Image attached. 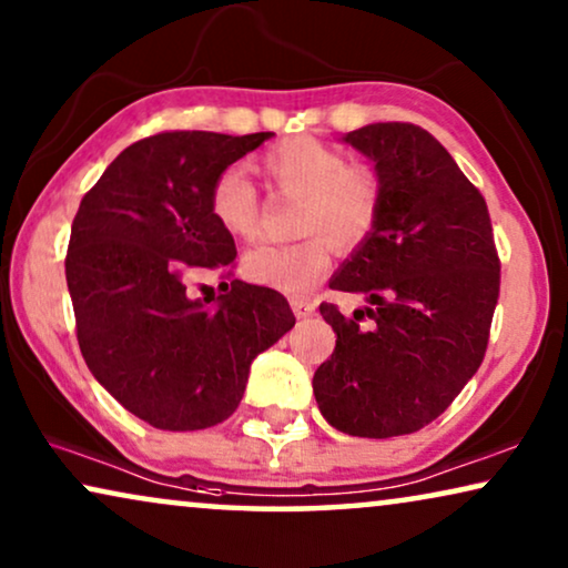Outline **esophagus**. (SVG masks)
<instances>
[{"mask_svg":"<svg viewBox=\"0 0 568 568\" xmlns=\"http://www.w3.org/2000/svg\"><path fill=\"white\" fill-rule=\"evenodd\" d=\"M292 310L297 317H310L315 313V302H310L305 297H292Z\"/></svg>","mask_w":568,"mask_h":568,"instance_id":"obj_1","label":"esophagus"}]
</instances>
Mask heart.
Instances as JSON below:
<instances>
[{
    "instance_id": "obj_1",
    "label": "heart",
    "mask_w": 568,
    "mask_h": 568,
    "mask_svg": "<svg viewBox=\"0 0 568 568\" xmlns=\"http://www.w3.org/2000/svg\"><path fill=\"white\" fill-rule=\"evenodd\" d=\"M271 189L302 199L294 230L297 243H261L243 255V274L282 292H305L331 266L333 243L356 247L375 232L383 214V175L369 162H348L346 152L313 136H294L261 158ZM214 222L237 240L258 232L261 199L240 168H227L209 189Z\"/></svg>"
}]
</instances>
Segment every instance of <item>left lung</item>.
I'll list each match as a JSON object with an SVG mask.
<instances>
[{
	"label": "left lung",
	"mask_w": 568,
	"mask_h": 568,
	"mask_svg": "<svg viewBox=\"0 0 568 568\" xmlns=\"http://www.w3.org/2000/svg\"><path fill=\"white\" fill-rule=\"evenodd\" d=\"M346 142L375 160L385 199L375 232L331 278V290L364 294L369 305L352 317L321 305L336 348L313 390L338 432L400 437L445 414L478 372L501 263L484 196L429 131L369 123Z\"/></svg>",
	"instance_id": "8db88e82"
}]
</instances>
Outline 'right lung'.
I'll list each match as a JSON object with an SVG mask.
<instances>
[{
	"instance_id": "right-lung-1",
	"label": "right lung",
	"mask_w": 568,
	"mask_h": 568,
	"mask_svg": "<svg viewBox=\"0 0 568 568\" xmlns=\"http://www.w3.org/2000/svg\"><path fill=\"white\" fill-rule=\"evenodd\" d=\"M271 131H160L115 158L84 193L67 251L77 341L100 385L154 429L196 432L235 414L251 362L292 331L284 294L235 278V240L209 189ZM230 277L220 298L184 286Z\"/></svg>"
}]
</instances>
